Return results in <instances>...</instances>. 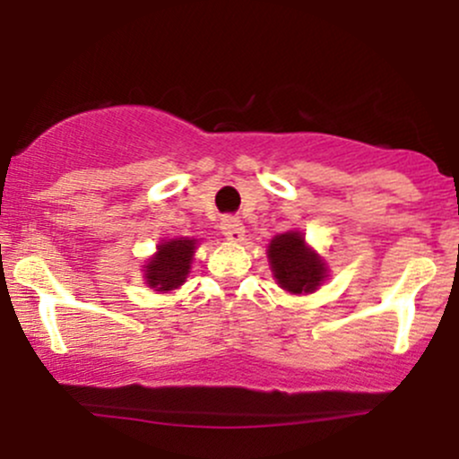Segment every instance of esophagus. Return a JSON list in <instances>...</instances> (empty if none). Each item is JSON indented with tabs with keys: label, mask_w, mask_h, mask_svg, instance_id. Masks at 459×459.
Listing matches in <instances>:
<instances>
[{
	"label": "esophagus",
	"mask_w": 459,
	"mask_h": 459,
	"mask_svg": "<svg viewBox=\"0 0 459 459\" xmlns=\"http://www.w3.org/2000/svg\"><path fill=\"white\" fill-rule=\"evenodd\" d=\"M220 229H222V235L229 241H241L246 237V226L241 224V220H237V218H224Z\"/></svg>",
	"instance_id": "obj_1"
}]
</instances>
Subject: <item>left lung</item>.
I'll return each instance as SVG.
<instances>
[{"label":"left lung","instance_id":"8db88e82","mask_svg":"<svg viewBox=\"0 0 459 459\" xmlns=\"http://www.w3.org/2000/svg\"><path fill=\"white\" fill-rule=\"evenodd\" d=\"M267 261L273 281L293 296L315 293L328 278V263L307 244L302 230L276 235L267 246Z\"/></svg>","mask_w":459,"mask_h":459}]
</instances>
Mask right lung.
<instances>
[{
    "label": "right lung",
    "instance_id": "obj_1",
    "mask_svg": "<svg viewBox=\"0 0 459 459\" xmlns=\"http://www.w3.org/2000/svg\"><path fill=\"white\" fill-rule=\"evenodd\" d=\"M196 246L198 239H194V237L163 239L157 246L155 255L149 256L142 265L146 287H151L157 293H170L181 287L189 270H192Z\"/></svg>",
    "mask_w": 459,
    "mask_h": 459
}]
</instances>
